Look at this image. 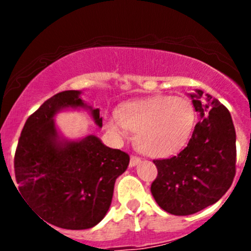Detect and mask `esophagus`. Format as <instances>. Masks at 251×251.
<instances>
[{
  "instance_id": "obj_1",
  "label": "esophagus",
  "mask_w": 251,
  "mask_h": 251,
  "mask_svg": "<svg viewBox=\"0 0 251 251\" xmlns=\"http://www.w3.org/2000/svg\"><path fill=\"white\" fill-rule=\"evenodd\" d=\"M141 161H142L141 158H138V156L132 155V156H131V159H130V166H131V168H133V166L138 165V164H140Z\"/></svg>"
}]
</instances>
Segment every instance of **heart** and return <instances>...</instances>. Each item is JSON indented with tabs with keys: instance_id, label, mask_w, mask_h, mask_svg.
<instances>
[{
	"instance_id": "b5f03b06",
	"label": "heart",
	"mask_w": 251,
	"mask_h": 251,
	"mask_svg": "<svg viewBox=\"0 0 251 251\" xmlns=\"http://www.w3.org/2000/svg\"><path fill=\"white\" fill-rule=\"evenodd\" d=\"M196 123V110L189 100L156 95L121 105L107 121V128L118 140L136 132V146L151 158L176 154L188 141Z\"/></svg>"
}]
</instances>
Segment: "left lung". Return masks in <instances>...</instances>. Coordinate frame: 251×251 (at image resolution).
<instances>
[{"label":"left lung","mask_w":251,"mask_h":251,"mask_svg":"<svg viewBox=\"0 0 251 251\" xmlns=\"http://www.w3.org/2000/svg\"><path fill=\"white\" fill-rule=\"evenodd\" d=\"M203 91L191 93L201 120L186 148L170 159L154 160L158 176L151 191L159 206L177 216L215 204L229 189L235 175V130L231 114Z\"/></svg>","instance_id":"8db88e82"}]
</instances>
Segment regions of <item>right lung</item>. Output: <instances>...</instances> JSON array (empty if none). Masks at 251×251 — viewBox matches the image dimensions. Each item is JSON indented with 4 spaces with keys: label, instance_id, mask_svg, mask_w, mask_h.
I'll return each mask as SVG.
<instances>
[{
    "label": "right lung",
    "instance_id": "1",
    "mask_svg": "<svg viewBox=\"0 0 251 251\" xmlns=\"http://www.w3.org/2000/svg\"><path fill=\"white\" fill-rule=\"evenodd\" d=\"M81 93H57L30 115L14 156L23 198L45 221L65 229H87L102 221L116 178L130 163L128 154L104 146L97 136L72 141L60 135L54 116L64 109H87L102 127L100 109L83 102Z\"/></svg>",
    "mask_w": 251,
    "mask_h": 251
}]
</instances>
